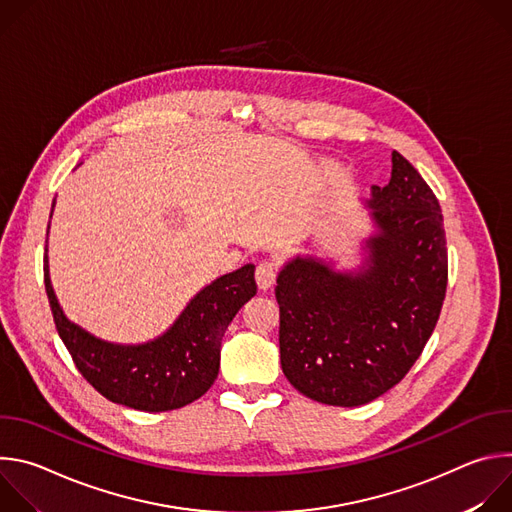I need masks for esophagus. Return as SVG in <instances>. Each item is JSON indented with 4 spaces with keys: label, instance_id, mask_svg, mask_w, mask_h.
I'll use <instances>...</instances> for the list:
<instances>
[{
    "label": "esophagus",
    "instance_id": "34e87169",
    "mask_svg": "<svg viewBox=\"0 0 512 512\" xmlns=\"http://www.w3.org/2000/svg\"><path fill=\"white\" fill-rule=\"evenodd\" d=\"M277 263L267 259V261H261L255 269V279H257V285L259 289H269L273 283H275V277H277Z\"/></svg>",
    "mask_w": 512,
    "mask_h": 512
}]
</instances>
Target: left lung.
I'll return each instance as SVG.
<instances>
[{"instance_id": "obj_1", "label": "left lung", "mask_w": 512, "mask_h": 512, "mask_svg": "<svg viewBox=\"0 0 512 512\" xmlns=\"http://www.w3.org/2000/svg\"><path fill=\"white\" fill-rule=\"evenodd\" d=\"M367 208L377 233L360 271L296 257L277 275L281 371L324 405H364L395 387L419 358L446 298L442 208L399 152L389 184L373 186Z\"/></svg>"}]
</instances>
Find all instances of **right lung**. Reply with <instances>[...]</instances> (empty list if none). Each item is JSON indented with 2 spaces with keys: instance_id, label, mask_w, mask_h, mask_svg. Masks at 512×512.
<instances>
[{
  "instance_id": "obj_1",
  "label": "right lung",
  "mask_w": 512,
  "mask_h": 512,
  "mask_svg": "<svg viewBox=\"0 0 512 512\" xmlns=\"http://www.w3.org/2000/svg\"><path fill=\"white\" fill-rule=\"evenodd\" d=\"M44 285L58 336L87 383L113 403L148 413L180 409L212 387L225 330L257 294L255 265H243L200 289L160 338L125 346L95 338L64 316L50 283L48 257Z\"/></svg>"
}]
</instances>
